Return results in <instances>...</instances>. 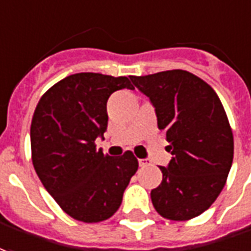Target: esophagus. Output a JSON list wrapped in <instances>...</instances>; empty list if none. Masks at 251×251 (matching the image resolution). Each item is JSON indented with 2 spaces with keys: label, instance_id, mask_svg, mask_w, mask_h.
<instances>
[{
  "label": "esophagus",
  "instance_id": "esophagus-1",
  "mask_svg": "<svg viewBox=\"0 0 251 251\" xmlns=\"http://www.w3.org/2000/svg\"><path fill=\"white\" fill-rule=\"evenodd\" d=\"M150 165V160L148 158H139V167H148Z\"/></svg>",
  "mask_w": 251,
  "mask_h": 251
}]
</instances>
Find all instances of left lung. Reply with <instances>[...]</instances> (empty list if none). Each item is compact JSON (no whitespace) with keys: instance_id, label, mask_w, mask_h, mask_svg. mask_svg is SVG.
Returning a JSON list of instances; mask_svg holds the SVG:
<instances>
[{"instance_id":"1","label":"left lung","mask_w":251,"mask_h":251,"mask_svg":"<svg viewBox=\"0 0 251 251\" xmlns=\"http://www.w3.org/2000/svg\"><path fill=\"white\" fill-rule=\"evenodd\" d=\"M131 80L153 103L172 154L168 167H160L161 184L150 193L153 206L168 220L194 219L216 201L232 165L234 136L220 98L183 70Z\"/></svg>"}]
</instances>
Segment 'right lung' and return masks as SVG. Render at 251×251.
<instances>
[{"label": "right lung", "mask_w": 251, "mask_h": 251, "mask_svg": "<svg viewBox=\"0 0 251 251\" xmlns=\"http://www.w3.org/2000/svg\"><path fill=\"white\" fill-rule=\"evenodd\" d=\"M134 89L128 77L82 72L64 77L39 100L31 122L32 164L43 187L67 215L100 223L120 208L138 171L132 151L122 157L97 150L108 127L112 93Z\"/></svg>", "instance_id": "add662e5"}]
</instances>
